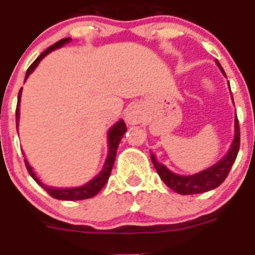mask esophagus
<instances>
[{
  "label": "esophagus",
  "instance_id": "34e87169",
  "mask_svg": "<svg viewBox=\"0 0 255 255\" xmlns=\"http://www.w3.org/2000/svg\"><path fill=\"white\" fill-rule=\"evenodd\" d=\"M143 119V112L138 104H132L126 112V122L130 126L138 125Z\"/></svg>",
  "mask_w": 255,
  "mask_h": 255
}]
</instances>
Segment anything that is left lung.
I'll use <instances>...</instances> for the list:
<instances>
[{
  "label": "left lung",
  "instance_id": "obj_1",
  "mask_svg": "<svg viewBox=\"0 0 255 255\" xmlns=\"http://www.w3.org/2000/svg\"><path fill=\"white\" fill-rule=\"evenodd\" d=\"M216 63L219 65L222 73L226 76V73H225L224 68L219 63V61H216ZM231 98H233V95H231ZM239 147L240 128L239 121L235 117V136H234V141L231 143L230 150L225 155V157H222L219 162H216V164L206 169V170L199 171V173L194 174V175H178V174L169 170L165 165L160 164L156 160L153 153H151V160H152V164L157 174L162 179V182L170 189L176 192V193L187 196V194L203 193V192H208V190H212L219 187L226 179V176L229 175V171H230L231 166L235 162L236 156H238V152H239Z\"/></svg>",
  "mask_w": 255,
  "mask_h": 255
}]
</instances>
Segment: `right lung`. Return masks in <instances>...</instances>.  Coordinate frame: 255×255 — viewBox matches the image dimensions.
<instances>
[{"mask_svg": "<svg viewBox=\"0 0 255 255\" xmlns=\"http://www.w3.org/2000/svg\"><path fill=\"white\" fill-rule=\"evenodd\" d=\"M68 42H71V38L61 39L59 42L54 43L53 45H50L49 48H47V49H45L44 52H43V53L40 54V56H39L33 63H31L30 67L27 68L26 75H25V80L29 77V75H30V73L35 70L36 66L39 65V62L42 61L48 53H50L52 50L57 49V48H61L62 45H65L66 43ZM21 90L22 88L20 89L19 96H17V107H16V128H17V123H19V118H20L19 108H20V98H21ZM126 130H127V127H126V123L123 122L122 119H121L119 122H117L116 125L109 129V132H108V148H109V151H108L107 160H105V164L104 166H103V170L100 171V173L98 174L93 180H90V182L86 183L85 185H81V187L65 188V189H63V188L59 189V188L48 187V185L43 184V183L39 180L38 176L35 175V173H34L33 169H31V166L29 165V162H27L26 160H25V165H26V169L27 171H29V174H30L31 178H33L34 180H35V182L38 183V184L40 185V187H42L48 194H49V196L53 197V198L61 199V201H80V199L93 198L94 196H96V194L99 193L100 189L104 187L105 183H107L108 179H109V176H111L112 169H113V165H114V160H116L117 148H118L119 142H121V139H122Z\"/></svg>", "mask_w": 255, "mask_h": 255, "instance_id": "right-lung-1", "label": "right lung"}]
</instances>
